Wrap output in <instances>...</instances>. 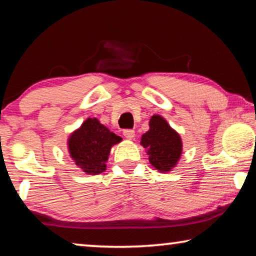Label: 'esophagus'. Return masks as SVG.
Here are the masks:
<instances>
[{"label": "esophagus", "instance_id": "34e87169", "mask_svg": "<svg viewBox=\"0 0 256 256\" xmlns=\"http://www.w3.org/2000/svg\"><path fill=\"white\" fill-rule=\"evenodd\" d=\"M123 136L126 138H130V140H131V138L136 136V132H134V130L128 128V130H124V131H123Z\"/></svg>", "mask_w": 256, "mask_h": 256}]
</instances>
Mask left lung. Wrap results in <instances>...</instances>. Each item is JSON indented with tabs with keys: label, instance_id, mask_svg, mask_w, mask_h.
I'll list each match as a JSON object with an SVG mask.
<instances>
[{
	"label": "left lung",
	"instance_id": "8db88e82",
	"mask_svg": "<svg viewBox=\"0 0 256 256\" xmlns=\"http://www.w3.org/2000/svg\"><path fill=\"white\" fill-rule=\"evenodd\" d=\"M149 131L141 138V144L146 149L149 162L159 172H170L176 166L182 154V140L166 120L154 115L149 122Z\"/></svg>",
	"mask_w": 256,
	"mask_h": 256
}]
</instances>
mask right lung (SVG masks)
<instances>
[{
    "label": "right lung",
    "instance_id": "1",
    "mask_svg": "<svg viewBox=\"0 0 256 256\" xmlns=\"http://www.w3.org/2000/svg\"><path fill=\"white\" fill-rule=\"evenodd\" d=\"M120 140L122 138L110 132L97 118H88L71 134L68 151L82 170L86 174L97 175L105 172L110 148Z\"/></svg>",
    "mask_w": 256,
    "mask_h": 256
}]
</instances>
